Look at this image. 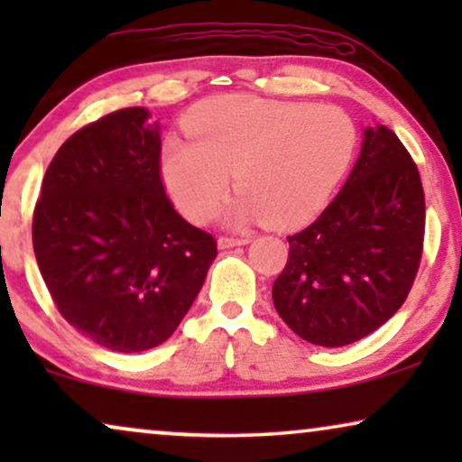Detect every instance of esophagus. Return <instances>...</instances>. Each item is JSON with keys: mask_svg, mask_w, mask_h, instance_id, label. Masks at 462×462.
<instances>
[{"mask_svg": "<svg viewBox=\"0 0 462 462\" xmlns=\"http://www.w3.org/2000/svg\"><path fill=\"white\" fill-rule=\"evenodd\" d=\"M250 239L248 237H231V236H220L218 237V248L220 250H226V248H236V245H244L248 244Z\"/></svg>", "mask_w": 462, "mask_h": 462, "instance_id": "esophagus-1", "label": "esophagus"}]
</instances>
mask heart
I'll return each mask as SVG.
<instances>
[{"instance_id":"b5f03b06","label":"heart","mask_w":462,"mask_h":462,"mask_svg":"<svg viewBox=\"0 0 462 462\" xmlns=\"http://www.w3.org/2000/svg\"><path fill=\"white\" fill-rule=\"evenodd\" d=\"M191 141L166 138L160 172L170 198L191 223L218 212L229 174L239 198L229 225L264 218L296 226L328 204L356 153L357 132L338 106L220 94L182 117Z\"/></svg>"}]
</instances>
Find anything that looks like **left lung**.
<instances>
[{"label":"left lung","instance_id":"8db88e82","mask_svg":"<svg viewBox=\"0 0 462 462\" xmlns=\"http://www.w3.org/2000/svg\"><path fill=\"white\" fill-rule=\"evenodd\" d=\"M425 237V193L393 130H364L345 187L318 220L288 237V263L273 283L280 318L321 346L368 337L403 305Z\"/></svg>","mask_w":462,"mask_h":462}]
</instances>
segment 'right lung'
<instances>
[{
  "label": "right lung",
  "instance_id": "add662e5",
  "mask_svg": "<svg viewBox=\"0 0 462 462\" xmlns=\"http://www.w3.org/2000/svg\"><path fill=\"white\" fill-rule=\"evenodd\" d=\"M143 106L88 124L56 151L33 212V250L54 305L105 349H153L185 318L217 258L160 174V125Z\"/></svg>",
  "mask_w": 462,
  "mask_h": 462
}]
</instances>
